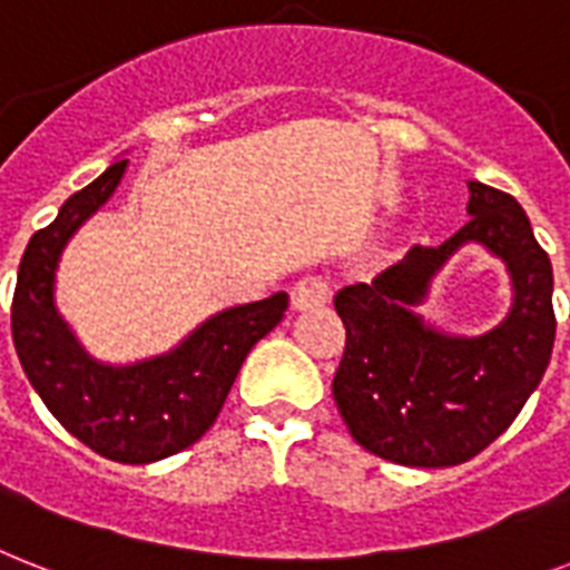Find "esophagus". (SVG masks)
Returning <instances> with one entry per match:
<instances>
[{"instance_id": "obj_1", "label": "esophagus", "mask_w": 570, "mask_h": 570, "mask_svg": "<svg viewBox=\"0 0 570 570\" xmlns=\"http://www.w3.org/2000/svg\"><path fill=\"white\" fill-rule=\"evenodd\" d=\"M327 295H331V289L322 277H301L289 298H293V309H313L327 304Z\"/></svg>"}]
</instances>
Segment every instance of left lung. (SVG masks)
<instances>
[{"label": "left lung", "mask_w": 570, "mask_h": 570, "mask_svg": "<svg viewBox=\"0 0 570 570\" xmlns=\"http://www.w3.org/2000/svg\"><path fill=\"white\" fill-rule=\"evenodd\" d=\"M469 216L442 245H413L368 284L345 286L333 307L345 354L333 401L351 436L374 456L445 469L478 456L510 428L550 363L553 269L524 207L469 180ZM480 244L508 266V316L474 337L451 334L417 313L453 253Z\"/></svg>", "instance_id": "8db88e82"}]
</instances>
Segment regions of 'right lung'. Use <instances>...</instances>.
I'll list each match as a JSON object with an SVG mask.
<instances>
[{
	"instance_id": "1",
	"label": "right lung",
	"mask_w": 570,
	"mask_h": 570,
	"mask_svg": "<svg viewBox=\"0 0 570 570\" xmlns=\"http://www.w3.org/2000/svg\"><path fill=\"white\" fill-rule=\"evenodd\" d=\"M125 169V157L110 164L29 239L17 272L11 333L29 383L78 442L105 460L146 465L205 436L248 351L284 318L289 295L219 309L155 357L125 365L92 357L58 313L55 277L67 243L108 205Z\"/></svg>"
}]
</instances>
